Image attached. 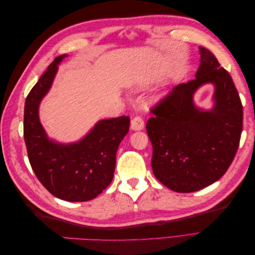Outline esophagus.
Wrapping results in <instances>:
<instances>
[{
    "instance_id": "1",
    "label": "esophagus",
    "mask_w": 255,
    "mask_h": 255,
    "mask_svg": "<svg viewBox=\"0 0 255 255\" xmlns=\"http://www.w3.org/2000/svg\"><path fill=\"white\" fill-rule=\"evenodd\" d=\"M144 128V122L140 117H135L130 121V128L133 130H141Z\"/></svg>"
}]
</instances>
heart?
<instances>
[{
    "mask_svg": "<svg viewBox=\"0 0 255 255\" xmlns=\"http://www.w3.org/2000/svg\"><path fill=\"white\" fill-rule=\"evenodd\" d=\"M152 83H153V80L151 78H149V76H144V78H141L138 80L136 83H135V86L134 88L136 90H139V91H142V90H145L148 89L152 86ZM165 97V94L164 95H160L156 98V101H160L161 99H164Z\"/></svg>",
    "mask_w": 255,
    "mask_h": 255,
    "instance_id": "b5f03b06",
    "label": "heart"
}]
</instances>
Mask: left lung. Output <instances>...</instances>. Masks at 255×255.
<instances>
[{
    "label": "left lung",
    "mask_w": 255,
    "mask_h": 255,
    "mask_svg": "<svg viewBox=\"0 0 255 255\" xmlns=\"http://www.w3.org/2000/svg\"><path fill=\"white\" fill-rule=\"evenodd\" d=\"M196 79L174 87L146 122L154 175L176 192H194L218 181L232 163L243 130V105L228 71L205 48ZM205 84L214 88L210 110L194 103Z\"/></svg>",
    "instance_id": "obj_1"
}]
</instances>
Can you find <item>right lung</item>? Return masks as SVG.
Instances as JSON below:
<instances>
[{
  "instance_id": "obj_1",
  "label": "right lung",
  "mask_w": 255,
  "mask_h": 255,
  "mask_svg": "<svg viewBox=\"0 0 255 255\" xmlns=\"http://www.w3.org/2000/svg\"><path fill=\"white\" fill-rule=\"evenodd\" d=\"M67 54L54 59L29 91L24 106V140L30 166L53 196L69 202L95 199L112 183L116 153L128 134L129 118L101 119L81 139L59 142L41 125L39 107Z\"/></svg>"
}]
</instances>
